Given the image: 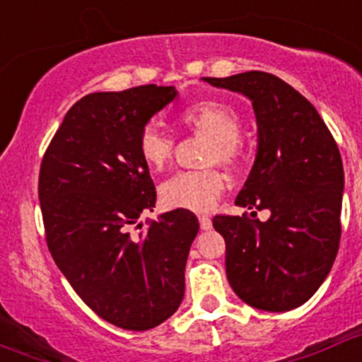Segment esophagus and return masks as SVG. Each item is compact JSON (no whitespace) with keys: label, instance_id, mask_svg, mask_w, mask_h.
Listing matches in <instances>:
<instances>
[{"label":"esophagus","instance_id":"esophagus-1","mask_svg":"<svg viewBox=\"0 0 362 362\" xmlns=\"http://www.w3.org/2000/svg\"><path fill=\"white\" fill-rule=\"evenodd\" d=\"M199 223H200V228H202V230H209V228L213 227V221H211V218L206 216V214L199 216Z\"/></svg>","mask_w":362,"mask_h":362}]
</instances>
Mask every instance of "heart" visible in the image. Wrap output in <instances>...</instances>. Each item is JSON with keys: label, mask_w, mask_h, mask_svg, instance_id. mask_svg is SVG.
<instances>
[{"label": "heart", "mask_w": 362, "mask_h": 362, "mask_svg": "<svg viewBox=\"0 0 362 362\" xmlns=\"http://www.w3.org/2000/svg\"><path fill=\"white\" fill-rule=\"evenodd\" d=\"M177 123L185 130L209 137L206 165L232 169L243 155L241 119L230 105L221 102H199L177 114ZM142 162L151 170H162L173 158L174 139L156 121L146 124L137 139ZM223 176L216 169L177 173L160 185V199L167 207L188 211H207L223 192Z\"/></svg>", "instance_id": "obj_1"}]
</instances>
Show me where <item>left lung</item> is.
I'll list each match as a JSON object with an SVG mask.
<instances>
[{"instance_id":"8db88e82","label":"left lung","mask_w":362,"mask_h":362,"mask_svg":"<svg viewBox=\"0 0 362 362\" xmlns=\"http://www.w3.org/2000/svg\"><path fill=\"white\" fill-rule=\"evenodd\" d=\"M204 81L252 100L259 146L235 206L271 213L267 221L213 218L225 239L228 284L253 308L294 310L324 284L338 253L339 149L317 109L276 75L255 70Z\"/></svg>"}]
</instances>
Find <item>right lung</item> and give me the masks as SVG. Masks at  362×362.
<instances>
[{"label":"right lung","mask_w":362,"mask_h":362,"mask_svg":"<svg viewBox=\"0 0 362 362\" xmlns=\"http://www.w3.org/2000/svg\"><path fill=\"white\" fill-rule=\"evenodd\" d=\"M176 96L174 86L156 84L86 95L64 116L38 177L56 266L98 317L130 331L156 327L180 308L199 232L192 211L174 209L134 234L156 202L139 134Z\"/></svg>","instance_id":"add662e5"}]
</instances>
